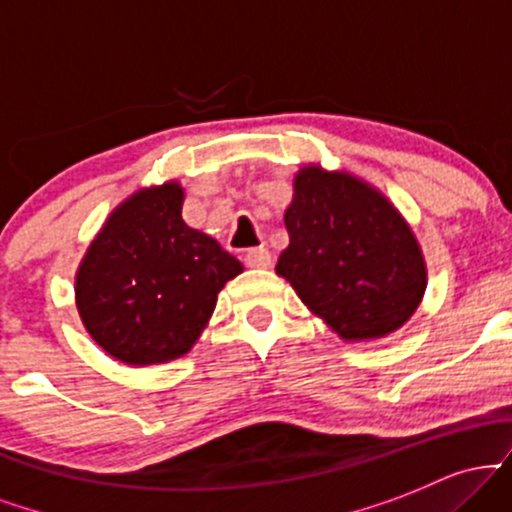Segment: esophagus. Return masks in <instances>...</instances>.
<instances>
[{"instance_id":"34e87169","label":"esophagus","mask_w":512,"mask_h":512,"mask_svg":"<svg viewBox=\"0 0 512 512\" xmlns=\"http://www.w3.org/2000/svg\"><path fill=\"white\" fill-rule=\"evenodd\" d=\"M245 262H248V267H255V269H264L272 264V252L267 248H250L245 252Z\"/></svg>"}]
</instances>
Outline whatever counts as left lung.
<instances>
[{"label": "left lung", "instance_id": "8db88e82", "mask_svg": "<svg viewBox=\"0 0 512 512\" xmlns=\"http://www.w3.org/2000/svg\"><path fill=\"white\" fill-rule=\"evenodd\" d=\"M276 274L342 339L395 332L419 308L426 267L407 221L366 182L308 166L293 182Z\"/></svg>", "mask_w": 512, "mask_h": 512}]
</instances>
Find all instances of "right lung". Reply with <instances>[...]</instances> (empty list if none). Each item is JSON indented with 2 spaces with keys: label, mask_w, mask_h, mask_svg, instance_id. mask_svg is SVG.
Listing matches in <instances>:
<instances>
[{
  "label": "right lung",
  "mask_w": 512,
  "mask_h": 512,
  "mask_svg": "<svg viewBox=\"0 0 512 512\" xmlns=\"http://www.w3.org/2000/svg\"><path fill=\"white\" fill-rule=\"evenodd\" d=\"M182 190L168 182L113 211L76 274V308L88 334L132 366L192 349L216 296L243 264L187 226Z\"/></svg>",
  "instance_id": "obj_1"
}]
</instances>
